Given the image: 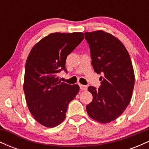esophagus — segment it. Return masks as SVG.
I'll use <instances>...</instances> for the list:
<instances>
[{"label":"esophagus","instance_id":"34e87169","mask_svg":"<svg viewBox=\"0 0 149 149\" xmlns=\"http://www.w3.org/2000/svg\"><path fill=\"white\" fill-rule=\"evenodd\" d=\"M79 86H80V90H88V86H87V85L80 84Z\"/></svg>","mask_w":149,"mask_h":149}]
</instances>
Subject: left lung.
Segmentation results:
<instances>
[{
    "mask_svg": "<svg viewBox=\"0 0 149 149\" xmlns=\"http://www.w3.org/2000/svg\"><path fill=\"white\" fill-rule=\"evenodd\" d=\"M92 65L100 77L97 89L88 87L93 96L86 106L90 118L107 123L119 117L130 102L134 85V73L127 50L118 38L103 31L85 32Z\"/></svg>",
    "mask_w": 149,
    "mask_h": 149,
    "instance_id": "8db88e82",
    "label": "left lung"
}]
</instances>
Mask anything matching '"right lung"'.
Returning a JSON list of instances; mask_svg holds the SVG:
<instances>
[{
    "label": "right lung",
    "instance_id": "1",
    "mask_svg": "<svg viewBox=\"0 0 149 149\" xmlns=\"http://www.w3.org/2000/svg\"><path fill=\"white\" fill-rule=\"evenodd\" d=\"M84 38L81 32L50 33L33 46L25 66L24 92L37 122L54 127L66 117L69 104L79 92L78 85L61 82L57 73L66 69L67 56Z\"/></svg>",
    "mask_w": 149,
    "mask_h": 149
}]
</instances>
